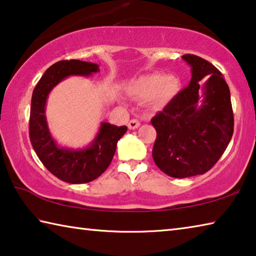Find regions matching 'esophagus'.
Segmentation results:
<instances>
[{"label":"esophagus","instance_id":"esophagus-1","mask_svg":"<svg viewBox=\"0 0 256 256\" xmlns=\"http://www.w3.org/2000/svg\"><path fill=\"white\" fill-rule=\"evenodd\" d=\"M128 126L130 130H136L138 128V126H140V122H138V120H131L128 124Z\"/></svg>","mask_w":256,"mask_h":256}]
</instances>
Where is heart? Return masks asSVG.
I'll list each match as a JSON object with an SVG mask.
<instances>
[{"instance_id": "obj_1", "label": "heart", "mask_w": 256, "mask_h": 256, "mask_svg": "<svg viewBox=\"0 0 256 256\" xmlns=\"http://www.w3.org/2000/svg\"><path fill=\"white\" fill-rule=\"evenodd\" d=\"M130 90L134 96L144 100L156 98L159 102H167L178 92L180 81L176 76L154 73L138 78L131 84Z\"/></svg>"}]
</instances>
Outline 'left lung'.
Returning <instances> with one entry per match:
<instances>
[{"label":"left lung","mask_w":256,"mask_h":256,"mask_svg":"<svg viewBox=\"0 0 256 256\" xmlns=\"http://www.w3.org/2000/svg\"><path fill=\"white\" fill-rule=\"evenodd\" d=\"M182 58L190 66V84L151 120L157 131L152 158L160 170L175 178L210 170L234 133L230 92L222 73L196 55Z\"/></svg>","instance_id":"obj_1"}]
</instances>
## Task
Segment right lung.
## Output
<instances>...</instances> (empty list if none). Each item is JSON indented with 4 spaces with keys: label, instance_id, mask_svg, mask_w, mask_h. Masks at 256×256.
I'll list each match as a JSON object with an SVG mask.
<instances>
[{
    "label": "right lung",
    "instance_id": "obj_1",
    "mask_svg": "<svg viewBox=\"0 0 256 256\" xmlns=\"http://www.w3.org/2000/svg\"><path fill=\"white\" fill-rule=\"evenodd\" d=\"M99 72V66L79 60H60L47 68L34 86L30 107L29 138L42 164L58 180L84 184L96 180L110 166L116 146L128 128L102 122L96 138L82 149L63 148L50 136L45 110L48 94L56 84L71 76H89Z\"/></svg>",
    "mask_w": 256,
    "mask_h": 256
}]
</instances>
